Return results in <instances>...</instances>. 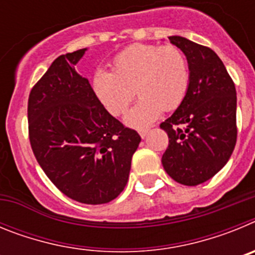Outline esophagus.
I'll return each mask as SVG.
<instances>
[{
	"label": "esophagus",
	"mask_w": 255,
	"mask_h": 255,
	"mask_svg": "<svg viewBox=\"0 0 255 255\" xmlns=\"http://www.w3.org/2000/svg\"><path fill=\"white\" fill-rule=\"evenodd\" d=\"M148 132H149V129H144V130H139V135H140L141 138H145L148 135Z\"/></svg>",
	"instance_id": "obj_1"
}]
</instances>
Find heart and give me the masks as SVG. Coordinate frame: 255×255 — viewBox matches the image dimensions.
Here are the masks:
<instances>
[{
    "mask_svg": "<svg viewBox=\"0 0 255 255\" xmlns=\"http://www.w3.org/2000/svg\"><path fill=\"white\" fill-rule=\"evenodd\" d=\"M114 71L98 67L92 76V91L101 105L119 116L131 102L140 100L124 116L126 125L144 129L162 111H171L184 101L190 73L185 56L175 46L132 44L112 61Z\"/></svg>",
    "mask_w": 255,
    "mask_h": 255,
    "instance_id": "heart-1",
    "label": "heart"
}]
</instances>
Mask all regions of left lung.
<instances>
[{
	"instance_id": "obj_1",
	"label": "left lung",
	"mask_w": 255,
	"mask_h": 255,
	"mask_svg": "<svg viewBox=\"0 0 255 255\" xmlns=\"http://www.w3.org/2000/svg\"><path fill=\"white\" fill-rule=\"evenodd\" d=\"M168 39L185 55L190 80L184 101L161 124L168 135L162 164L175 181L195 186L215 176L233 154L236 89L215 51L179 35Z\"/></svg>"
}]
</instances>
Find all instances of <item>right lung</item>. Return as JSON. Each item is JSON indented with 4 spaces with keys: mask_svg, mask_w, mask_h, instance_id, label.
Here are the masks:
<instances>
[{
    "mask_svg": "<svg viewBox=\"0 0 255 255\" xmlns=\"http://www.w3.org/2000/svg\"><path fill=\"white\" fill-rule=\"evenodd\" d=\"M87 48L56 58L29 94V139L42 170L65 195L108 203L129 180L140 136L100 103L75 70Z\"/></svg>",
    "mask_w": 255,
    "mask_h": 255,
    "instance_id": "right-lung-1",
    "label": "right lung"
}]
</instances>
